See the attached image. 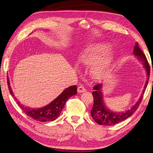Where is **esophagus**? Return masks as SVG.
Here are the masks:
<instances>
[{
  "instance_id": "obj_1",
  "label": "esophagus",
  "mask_w": 153,
  "mask_h": 153,
  "mask_svg": "<svg viewBox=\"0 0 153 153\" xmlns=\"http://www.w3.org/2000/svg\"><path fill=\"white\" fill-rule=\"evenodd\" d=\"M77 91H78V92H79V93H83V92H84V91H86V89L84 88V86L80 85V86L78 87Z\"/></svg>"
}]
</instances>
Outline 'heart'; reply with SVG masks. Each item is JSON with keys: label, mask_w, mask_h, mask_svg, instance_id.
Here are the masks:
<instances>
[{"label": "heart", "mask_w": 153, "mask_h": 153, "mask_svg": "<svg viewBox=\"0 0 153 153\" xmlns=\"http://www.w3.org/2000/svg\"><path fill=\"white\" fill-rule=\"evenodd\" d=\"M109 46L106 43L88 45L79 54V62L82 65L91 66L90 74L96 80H101L107 75L114 59L113 53H107Z\"/></svg>", "instance_id": "1"}]
</instances>
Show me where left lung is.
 Instances as JSON below:
<instances>
[{
  "label": "left lung",
  "mask_w": 153,
  "mask_h": 153,
  "mask_svg": "<svg viewBox=\"0 0 153 153\" xmlns=\"http://www.w3.org/2000/svg\"><path fill=\"white\" fill-rule=\"evenodd\" d=\"M134 54L135 57H137V59L140 62L143 63L147 76L144 89L142 91L140 98L137 101L136 103L133 105L129 110L126 111L125 112H120V113L113 112L108 109L103 101V94L102 91H101L102 84H97L94 87V91L92 92L94 103L92 109L91 110V116L97 124L103 126H113L117 124V123L123 122L128 117L131 116L134 113V112L137 109L139 105H140L142 99H143L145 90L147 86L149 79V74H150V67H149L148 63L147 57H146L143 52H142L140 47H139L137 42L135 44V46L134 47Z\"/></svg>",
  "instance_id": "8db88e82"
}]
</instances>
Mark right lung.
Returning a JSON list of instances; mask_svg holds the SVG:
<instances>
[{
    "label": "right lung",
    "instance_id": "add662e5",
    "mask_svg": "<svg viewBox=\"0 0 153 153\" xmlns=\"http://www.w3.org/2000/svg\"><path fill=\"white\" fill-rule=\"evenodd\" d=\"M7 79L10 92L13 97H14L11 86L10 85L8 78ZM76 90L77 88L76 85L71 86L66 88L58 97H56L50 104L42 108H32L25 106L22 104H20L19 101H17V103L19 105V106L21 107L22 109L24 111V113L27 116L33 118L34 120L39 122H50L56 120L59 116L61 112H62L64 106H65L66 101L68 98L74 96V95H76ZM14 98L17 100L16 97H14Z\"/></svg>",
    "mask_w": 153,
    "mask_h": 153
}]
</instances>
